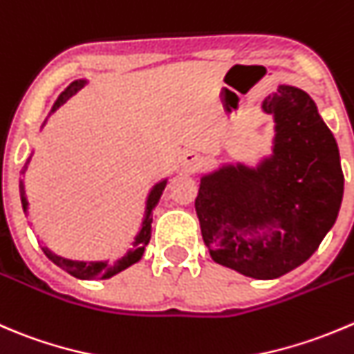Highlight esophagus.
I'll list each match as a JSON object with an SVG mask.
<instances>
[{"label": "esophagus", "mask_w": 354, "mask_h": 354, "mask_svg": "<svg viewBox=\"0 0 354 354\" xmlns=\"http://www.w3.org/2000/svg\"><path fill=\"white\" fill-rule=\"evenodd\" d=\"M181 160H183L185 167H188V169H194V167H197L198 164L202 162L201 156L195 152H185L183 157H181Z\"/></svg>", "instance_id": "esophagus-1"}]
</instances>
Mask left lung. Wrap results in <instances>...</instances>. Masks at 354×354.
Instances as JSON below:
<instances>
[{
	"label": "left lung",
	"mask_w": 354,
	"mask_h": 354,
	"mask_svg": "<svg viewBox=\"0 0 354 354\" xmlns=\"http://www.w3.org/2000/svg\"><path fill=\"white\" fill-rule=\"evenodd\" d=\"M263 109L275 115L273 157L257 169L230 166L202 178L195 211L216 263L268 280L318 249L339 214L344 174L334 135L303 90L280 86ZM266 224L279 230L245 239Z\"/></svg>",
	"instance_id": "left-lung-1"
}]
</instances>
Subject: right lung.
Segmentation results:
<instances>
[{
  "label": "right lung",
  "mask_w": 354,
  "mask_h": 354,
  "mask_svg": "<svg viewBox=\"0 0 354 354\" xmlns=\"http://www.w3.org/2000/svg\"><path fill=\"white\" fill-rule=\"evenodd\" d=\"M82 86H84V81H74V82H72L67 90H65L64 93L58 97V100L55 102L51 112H55L58 107H60L62 104H65V102H67L68 98H71L72 95L75 93V91L81 90ZM29 160H27V162H29ZM26 167H24V171H26ZM24 171H22V173H24ZM164 188H166V181H160V183L156 185V187H153V190L150 192L149 201H147V211H145V219H143V226H142V230H140L138 235H136L135 242H133V249L129 250V252L126 254V256L122 257L121 261H118L115 264L81 263V261L64 259V257L57 256V254H53L51 250H48L46 247L43 245L44 254H46V256L50 257V259L53 261L57 266H60L62 270H65L67 273H71V275L75 277V279H84V280L111 279V277H114L115 273L122 272V270H126L128 266L135 264L136 261L142 259L143 250H145L147 243H149V240H150V233H152V209L156 207V204L159 202L160 195H162V192H164ZM24 194H26V192H24L22 181H20V198H22L24 211H26V209H27V198H26V195H24Z\"/></svg>",
  "instance_id": "right-lung-1"
}]
</instances>
